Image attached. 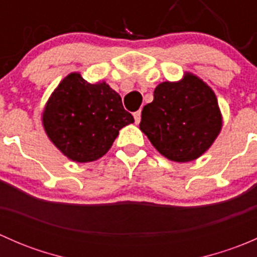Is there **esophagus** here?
<instances>
[{
	"instance_id": "1",
	"label": "esophagus",
	"mask_w": 257,
	"mask_h": 257,
	"mask_svg": "<svg viewBox=\"0 0 257 257\" xmlns=\"http://www.w3.org/2000/svg\"><path fill=\"white\" fill-rule=\"evenodd\" d=\"M142 112L141 110H138V112L134 113V120H136V124H139L141 123V119H142Z\"/></svg>"
}]
</instances>
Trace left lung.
I'll return each instance as SVG.
<instances>
[{
  "mask_svg": "<svg viewBox=\"0 0 257 257\" xmlns=\"http://www.w3.org/2000/svg\"><path fill=\"white\" fill-rule=\"evenodd\" d=\"M215 93L191 73L179 82H163L144 105L139 128L155 149L178 163L198 159L221 131Z\"/></svg>",
  "mask_w": 257,
  "mask_h": 257,
  "instance_id": "8db88e82",
  "label": "left lung"
}]
</instances>
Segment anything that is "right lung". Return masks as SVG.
<instances>
[{"instance_id": "obj_1", "label": "right lung", "mask_w": 257, "mask_h": 257, "mask_svg": "<svg viewBox=\"0 0 257 257\" xmlns=\"http://www.w3.org/2000/svg\"><path fill=\"white\" fill-rule=\"evenodd\" d=\"M133 121L115 90L105 82L90 84L79 73L68 74L59 83L42 114L52 143L78 163L103 157L119 131Z\"/></svg>"}]
</instances>
